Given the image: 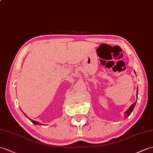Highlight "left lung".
Instances as JSON below:
<instances>
[{
    "instance_id": "8db88e82",
    "label": "left lung",
    "mask_w": 153,
    "mask_h": 153,
    "mask_svg": "<svg viewBox=\"0 0 153 153\" xmlns=\"http://www.w3.org/2000/svg\"><path fill=\"white\" fill-rule=\"evenodd\" d=\"M137 95H138V93H137ZM135 104H136V102H135V103L133 104V105H131V106L129 108V109H128V110H127V111L125 112L124 117H125L126 118H127V117H128V116H129V114H130L132 112L133 110H134V107H135Z\"/></svg>"
}]
</instances>
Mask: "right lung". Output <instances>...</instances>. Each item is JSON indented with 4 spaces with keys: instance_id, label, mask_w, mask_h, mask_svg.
<instances>
[{
    "instance_id": "add662e5",
    "label": "right lung",
    "mask_w": 153,
    "mask_h": 153,
    "mask_svg": "<svg viewBox=\"0 0 153 153\" xmlns=\"http://www.w3.org/2000/svg\"><path fill=\"white\" fill-rule=\"evenodd\" d=\"M25 116H26V117H27L26 114H25ZM27 118H28V117H27ZM29 119H30V120H31V122L32 123H33L35 125H39V126H41V125H43V123H39V122H37V121H34V120H31V119H30V118H29Z\"/></svg>"
}]
</instances>
